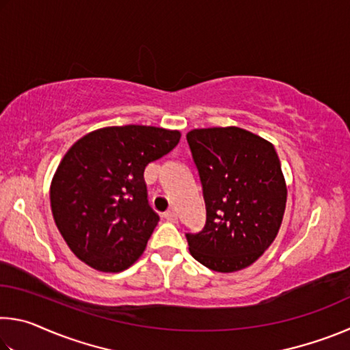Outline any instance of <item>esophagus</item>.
I'll return each mask as SVG.
<instances>
[{
  "instance_id": "obj_1",
  "label": "esophagus",
  "mask_w": 350,
  "mask_h": 350,
  "mask_svg": "<svg viewBox=\"0 0 350 350\" xmlns=\"http://www.w3.org/2000/svg\"><path fill=\"white\" fill-rule=\"evenodd\" d=\"M165 219H167L168 222H177V219H179V216H177V213L176 211H167L165 213Z\"/></svg>"
}]
</instances>
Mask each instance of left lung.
I'll use <instances>...</instances> for the list:
<instances>
[{"label":"left lung","mask_w":350,"mask_h":350,"mask_svg":"<svg viewBox=\"0 0 350 350\" xmlns=\"http://www.w3.org/2000/svg\"><path fill=\"white\" fill-rule=\"evenodd\" d=\"M187 140L206 206L202 232L187 233L189 253L221 273L250 267L273 244L286 211L275 146L238 126L191 129Z\"/></svg>","instance_id":"1"}]
</instances>
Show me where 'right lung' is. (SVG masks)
I'll use <instances>...</instances> for the list:
<instances>
[{"mask_svg":"<svg viewBox=\"0 0 350 350\" xmlns=\"http://www.w3.org/2000/svg\"><path fill=\"white\" fill-rule=\"evenodd\" d=\"M180 135L157 126H105L69 148L49 196L58 232L77 258L117 273L142 256L159 222L148 205L144 171L174 150Z\"/></svg>","mask_w":350,"mask_h":350,"instance_id":"right-lung-1","label":"right lung"}]
</instances>
